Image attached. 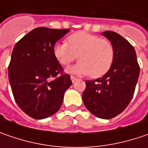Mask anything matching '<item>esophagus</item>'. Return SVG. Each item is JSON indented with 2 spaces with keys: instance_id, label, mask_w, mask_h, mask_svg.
<instances>
[{
  "instance_id": "obj_1",
  "label": "esophagus",
  "mask_w": 148,
  "mask_h": 148,
  "mask_svg": "<svg viewBox=\"0 0 148 148\" xmlns=\"http://www.w3.org/2000/svg\"><path fill=\"white\" fill-rule=\"evenodd\" d=\"M70 78H71V80H72V83H73V84L75 83V82L77 81V79H78L77 78H75V77H74V76H71Z\"/></svg>"
}]
</instances>
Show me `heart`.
I'll return each instance as SVG.
<instances>
[{
    "mask_svg": "<svg viewBox=\"0 0 148 148\" xmlns=\"http://www.w3.org/2000/svg\"><path fill=\"white\" fill-rule=\"evenodd\" d=\"M67 42L57 43L53 49L55 57L63 65H69L79 55L80 62L67 68V73L90 74L93 78H99L110 69L114 60V49L108 40L85 31H79L69 36Z\"/></svg>",
    "mask_w": 148,
    "mask_h": 148,
    "instance_id": "b5f03b06",
    "label": "heart"
}]
</instances>
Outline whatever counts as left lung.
I'll list each match as a JSON object with an SVG mask.
<instances>
[{
    "label": "left lung",
    "mask_w": 148,
    "mask_h": 148,
    "mask_svg": "<svg viewBox=\"0 0 148 148\" xmlns=\"http://www.w3.org/2000/svg\"><path fill=\"white\" fill-rule=\"evenodd\" d=\"M102 36L112 45L114 60L102 78L85 81L83 101L94 116L110 119L123 112L132 100L140 68L133 46L123 36L111 30L103 32Z\"/></svg>",
    "instance_id": "8db88e82"
}]
</instances>
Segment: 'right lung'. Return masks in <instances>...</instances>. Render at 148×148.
Returning <instances> with one entry per match:
<instances>
[{"mask_svg": "<svg viewBox=\"0 0 148 148\" xmlns=\"http://www.w3.org/2000/svg\"><path fill=\"white\" fill-rule=\"evenodd\" d=\"M69 30L38 27L13 49L8 68L11 90L18 106L33 119H46L58 112L72 84L69 74L58 76L63 69L53 52L55 43ZM52 77L56 79L51 81Z\"/></svg>", "mask_w": 148, "mask_h": 148, "instance_id": "right-lung-1", "label": "right lung"}]
</instances>
